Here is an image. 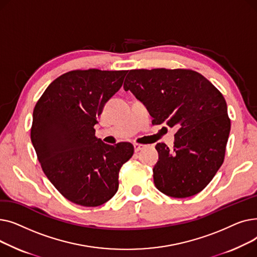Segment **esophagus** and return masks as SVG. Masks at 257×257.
<instances>
[{
	"instance_id": "obj_1",
	"label": "esophagus",
	"mask_w": 257,
	"mask_h": 257,
	"mask_svg": "<svg viewBox=\"0 0 257 257\" xmlns=\"http://www.w3.org/2000/svg\"><path fill=\"white\" fill-rule=\"evenodd\" d=\"M133 147H134V150H136V152H139V151L143 150L146 146H145V145H142V144L134 143V144H133Z\"/></svg>"
}]
</instances>
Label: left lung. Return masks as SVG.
<instances>
[{
  "instance_id": "left-lung-1",
  "label": "left lung",
  "mask_w": 257,
  "mask_h": 257,
  "mask_svg": "<svg viewBox=\"0 0 257 257\" xmlns=\"http://www.w3.org/2000/svg\"><path fill=\"white\" fill-rule=\"evenodd\" d=\"M124 88L144 103L153 125L177 129L172 150L164 143L155 146L157 190L173 198L204 190L223 164L230 132L220 90L204 76L186 69L131 70Z\"/></svg>"
}]
</instances>
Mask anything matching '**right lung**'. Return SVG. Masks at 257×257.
<instances>
[{
  "instance_id": "add662e5",
  "label": "right lung",
  "mask_w": 257,
  "mask_h": 257,
  "mask_svg": "<svg viewBox=\"0 0 257 257\" xmlns=\"http://www.w3.org/2000/svg\"><path fill=\"white\" fill-rule=\"evenodd\" d=\"M127 73L67 72L53 81L34 107L31 142L39 164L56 190L75 204L96 207L110 200L121 166L133 155L132 144L107 145L93 128Z\"/></svg>"
}]
</instances>
